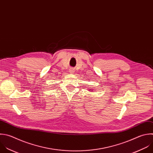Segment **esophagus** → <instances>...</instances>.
<instances>
[{
  "mask_svg": "<svg viewBox=\"0 0 153 153\" xmlns=\"http://www.w3.org/2000/svg\"><path fill=\"white\" fill-rule=\"evenodd\" d=\"M69 72L70 73H73L74 71V70L73 68H70V69H69Z\"/></svg>",
  "mask_w": 153,
  "mask_h": 153,
  "instance_id": "34e87169",
  "label": "esophagus"
}]
</instances>
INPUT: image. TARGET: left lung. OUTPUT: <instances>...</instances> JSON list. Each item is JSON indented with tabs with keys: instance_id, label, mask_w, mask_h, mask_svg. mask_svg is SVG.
<instances>
[{
	"instance_id": "obj_1",
	"label": "left lung",
	"mask_w": 153,
	"mask_h": 153,
	"mask_svg": "<svg viewBox=\"0 0 153 153\" xmlns=\"http://www.w3.org/2000/svg\"><path fill=\"white\" fill-rule=\"evenodd\" d=\"M91 91H92V90H91Z\"/></svg>"
}]
</instances>
